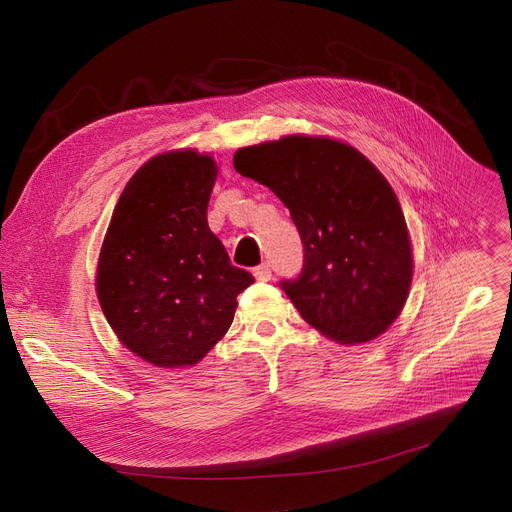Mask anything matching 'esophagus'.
Returning <instances> with one entry per match:
<instances>
[{
    "label": "esophagus",
    "mask_w": 512,
    "mask_h": 512,
    "mask_svg": "<svg viewBox=\"0 0 512 512\" xmlns=\"http://www.w3.org/2000/svg\"><path fill=\"white\" fill-rule=\"evenodd\" d=\"M254 277L258 281H269L273 277V271H271V264L269 262H262L260 266H256L254 269Z\"/></svg>",
    "instance_id": "34e87169"
}]
</instances>
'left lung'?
I'll return each mask as SVG.
<instances>
[{
  "instance_id": "1",
  "label": "left lung",
  "mask_w": 512,
  "mask_h": 512,
  "mask_svg": "<svg viewBox=\"0 0 512 512\" xmlns=\"http://www.w3.org/2000/svg\"><path fill=\"white\" fill-rule=\"evenodd\" d=\"M239 175L289 208L304 246L298 279L281 281L302 319L337 344H364L402 312L412 248L392 185L352 145L287 135L239 148Z\"/></svg>"
}]
</instances>
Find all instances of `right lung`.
<instances>
[{
  "instance_id": "1",
  "label": "right lung",
  "mask_w": 512,
  "mask_h": 512,
  "mask_svg": "<svg viewBox=\"0 0 512 512\" xmlns=\"http://www.w3.org/2000/svg\"><path fill=\"white\" fill-rule=\"evenodd\" d=\"M216 175L210 154H158L131 177L110 218L97 300L120 344L154 367L200 362L229 331L237 296L254 283L208 227Z\"/></svg>"
}]
</instances>
